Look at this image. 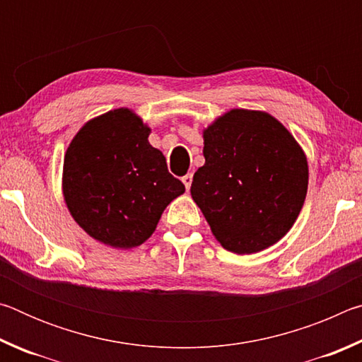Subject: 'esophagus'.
Listing matches in <instances>:
<instances>
[{"label":"esophagus","mask_w":362,"mask_h":362,"mask_svg":"<svg viewBox=\"0 0 362 362\" xmlns=\"http://www.w3.org/2000/svg\"><path fill=\"white\" fill-rule=\"evenodd\" d=\"M182 182H183V185H185L187 192H188L189 187H192V182H193V174H187V175H183V177H182Z\"/></svg>","instance_id":"34e87169"}]
</instances>
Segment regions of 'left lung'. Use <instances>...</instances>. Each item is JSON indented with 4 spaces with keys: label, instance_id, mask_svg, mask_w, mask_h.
<instances>
[{
    "label": "left lung",
    "instance_id": "8db88e82",
    "mask_svg": "<svg viewBox=\"0 0 362 362\" xmlns=\"http://www.w3.org/2000/svg\"><path fill=\"white\" fill-rule=\"evenodd\" d=\"M204 166L192 198L222 247L255 254L296 223L308 189V161L273 115L231 108L203 129Z\"/></svg>",
    "mask_w": 362,
    "mask_h": 362
}]
</instances>
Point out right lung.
<instances>
[{
    "label": "right lung",
    "instance_id": "right-lung-1",
    "mask_svg": "<svg viewBox=\"0 0 362 362\" xmlns=\"http://www.w3.org/2000/svg\"><path fill=\"white\" fill-rule=\"evenodd\" d=\"M150 126L121 107L84 122L64 156L62 193L73 220L113 249H134L155 233L185 185L148 142Z\"/></svg>",
    "mask_w": 362,
    "mask_h": 362
}]
</instances>
